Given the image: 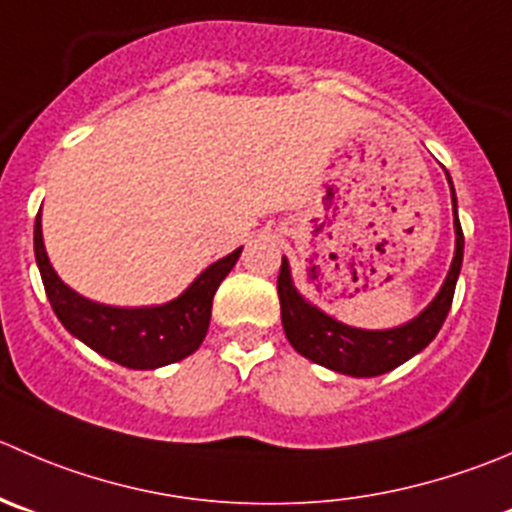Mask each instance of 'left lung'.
Masks as SVG:
<instances>
[{
	"label": "left lung",
	"mask_w": 512,
	"mask_h": 512,
	"mask_svg": "<svg viewBox=\"0 0 512 512\" xmlns=\"http://www.w3.org/2000/svg\"><path fill=\"white\" fill-rule=\"evenodd\" d=\"M450 182V175H448ZM450 192H453V215H455V257L450 265L448 277H445L443 287L435 295V300L413 317L410 322L400 327H390V330H360V327H350L345 322H337L335 317L325 315L320 307L307 302L300 292L292 285L290 265L282 257L280 275H277V295H280V315L285 335L290 345L300 352L307 360L317 362L322 367L342 372V375L352 377H375L382 372L395 370L418 355L420 350L435 340V335L443 327L445 317H448L450 305H453L455 282H458L460 267H463V227L458 220V200H455L453 182H450Z\"/></svg>",
	"instance_id": "obj_1"
}]
</instances>
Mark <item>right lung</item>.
<instances>
[{
    "instance_id": "add662e5",
    "label": "right lung",
    "mask_w": 512,
    "mask_h": 512,
    "mask_svg": "<svg viewBox=\"0 0 512 512\" xmlns=\"http://www.w3.org/2000/svg\"><path fill=\"white\" fill-rule=\"evenodd\" d=\"M242 247L212 262L175 300L155 307H112L92 302L64 285L49 265L42 217L34 220V257L54 315L77 340L107 360L132 370H155L185 360L202 345L210 327L212 297L235 267Z\"/></svg>"
}]
</instances>
